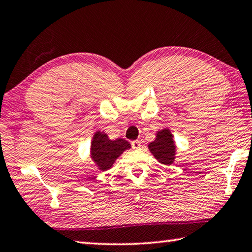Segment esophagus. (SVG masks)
Instances as JSON below:
<instances>
[{
	"mask_svg": "<svg viewBox=\"0 0 252 252\" xmlns=\"http://www.w3.org/2000/svg\"><path fill=\"white\" fill-rule=\"evenodd\" d=\"M131 147L134 149H139L142 147V143H140L139 140H134V142H131Z\"/></svg>",
	"mask_w": 252,
	"mask_h": 252,
	"instance_id": "1",
	"label": "esophagus"
}]
</instances>
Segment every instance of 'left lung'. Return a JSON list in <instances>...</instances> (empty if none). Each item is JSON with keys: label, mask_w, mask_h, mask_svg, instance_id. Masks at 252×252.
Returning <instances> with one entry per match:
<instances>
[{"label": "left lung", "mask_w": 252, "mask_h": 252, "mask_svg": "<svg viewBox=\"0 0 252 252\" xmlns=\"http://www.w3.org/2000/svg\"><path fill=\"white\" fill-rule=\"evenodd\" d=\"M148 149L160 164L169 166L175 161L176 144L168 128L157 131L155 140L148 144Z\"/></svg>", "instance_id": "obj_1"}]
</instances>
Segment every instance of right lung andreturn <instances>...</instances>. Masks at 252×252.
<instances>
[{
  "instance_id": "obj_1",
  "label": "right lung",
  "mask_w": 252,
  "mask_h": 252,
  "mask_svg": "<svg viewBox=\"0 0 252 252\" xmlns=\"http://www.w3.org/2000/svg\"><path fill=\"white\" fill-rule=\"evenodd\" d=\"M129 148L130 144L127 140L123 138L112 140L104 131L97 130L92 138L90 155L97 168L104 171L109 169L117 158Z\"/></svg>"
}]
</instances>
